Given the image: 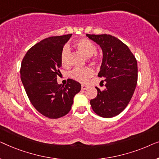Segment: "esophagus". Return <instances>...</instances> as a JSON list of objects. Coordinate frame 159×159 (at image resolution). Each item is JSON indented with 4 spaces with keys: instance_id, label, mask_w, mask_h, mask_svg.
<instances>
[{
    "instance_id": "obj_1",
    "label": "esophagus",
    "mask_w": 159,
    "mask_h": 159,
    "mask_svg": "<svg viewBox=\"0 0 159 159\" xmlns=\"http://www.w3.org/2000/svg\"><path fill=\"white\" fill-rule=\"evenodd\" d=\"M86 89H87V86L84 85V84H82V90H86Z\"/></svg>"
}]
</instances>
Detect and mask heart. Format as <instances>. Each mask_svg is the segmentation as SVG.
Returning <instances> with one entry per match:
<instances>
[{"label": "heart", "mask_w": 159, "mask_h": 159, "mask_svg": "<svg viewBox=\"0 0 159 159\" xmlns=\"http://www.w3.org/2000/svg\"><path fill=\"white\" fill-rule=\"evenodd\" d=\"M75 46L86 56L90 58L96 53V46L92 41L87 38H82L76 41ZM69 56H70V50L68 46H65L62 49L61 53V62L62 66H67L69 64ZM94 75V71L90 67H85L83 69H76L71 73V77L76 81L85 83L88 80Z\"/></svg>", "instance_id": "b5f03b06"}]
</instances>
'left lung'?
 I'll list each match as a JSON object with an SVG mask.
<instances>
[{"label": "left lung", "instance_id": "left-lung-1", "mask_svg": "<svg viewBox=\"0 0 159 159\" xmlns=\"http://www.w3.org/2000/svg\"><path fill=\"white\" fill-rule=\"evenodd\" d=\"M86 36L100 45L103 58L98 76L105 78L106 88L97 87V97L90 101L95 114L111 118L120 114L129 103L138 82V64L127 45L109 34Z\"/></svg>", "mask_w": 159, "mask_h": 159}]
</instances>
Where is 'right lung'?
Wrapping results in <instances>:
<instances>
[{
    "mask_svg": "<svg viewBox=\"0 0 159 159\" xmlns=\"http://www.w3.org/2000/svg\"><path fill=\"white\" fill-rule=\"evenodd\" d=\"M71 34L50 37L32 46L21 65V80L32 106L43 116L58 119L68 114L74 97L81 90L78 82L69 79L58 84L61 53Z\"/></svg>",
    "mask_w": 159,
    "mask_h": 159,
    "instance_id": "right-lung-1",
    "label": "right lung"
}]
</instances>
